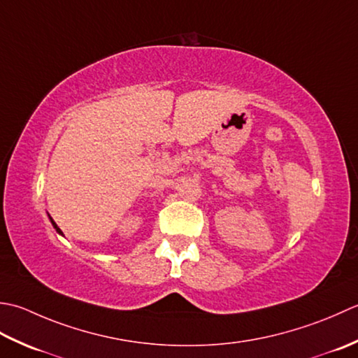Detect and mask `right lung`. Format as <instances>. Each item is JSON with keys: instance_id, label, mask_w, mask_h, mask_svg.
Listing matches in <instances>:
<instances>
[{"instance_id": "add662e5", "label": "right lung", "mask_w": 358, "mask_h": 358, "mask_svg": "<svg viewBox=\"0 0 358 358\" xmlns=\"http://www.w3.org/2000/svg\"><path fill=\"white\" fill-rule=\"evenodd\" d=\"M52 224H54V227H55V229H57V231H58V233H62V230H60V229H58V227H57V224H55V222H54V221H52ZM62 235H63V233H62Z\"/></svg>"}]
</instances>
